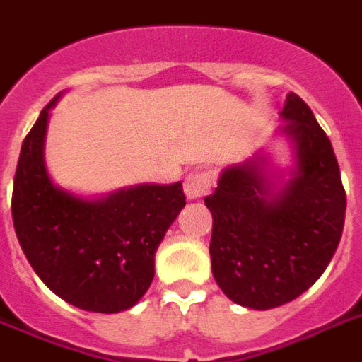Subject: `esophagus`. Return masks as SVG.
<instances>
[{"instance_id": "34e87169", "label": "esophagus", "mask_w": 362, "mask_h": 362, "mask_svg": "<svg viewBox=\"0 0 362 362\" xmlns=\"http://www.w3.org/2000/svg\"><path fill=\"white\" fill-rule=\"evenodd\" d=\"M213 179L205 172H190L185 177V194L188 199H199L211 190Z\"/></svg>"}]
</instances>
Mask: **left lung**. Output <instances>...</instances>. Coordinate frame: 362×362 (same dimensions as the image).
Instances as JSON below:
<instances>
[{
    "label": "left lung",
    "instance_id": "obj_1",
    "mask_svg": "<svg viewBox=\"0 0 362 362\" xmlns=\"http://www.w3.org/2000/svg\"><path fill=\"white\" fill-rule=\"evenodd\" d=\"M281 118L279 133L294 148L291 177L274 181L259 149L223 168L205 198L213 214L214 279L229 300L257 310L303 294L327 268L344 228L346 192L327 134L294 92Z\"/></svg>",
    "mask_w": 362,
    "mask_h": 362
}]
</instances>
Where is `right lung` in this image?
<instances>
[{
  "label": "right lung",
  "mask_w": 362,
  "mask_h": 362,
  "mask_svg": "<svg viewBox=\"0 0 362 362\" xmlns=\"http://www.w3.org/2000/svg\"><path fill=\"white\" fill-rule=\"evenodd\" d=\"M57 98L42 109L20 151L16 237L33 270L59 298L90 313H120L153 281L155 252L187 203L183 183L136 185L98 199L57 187L44 160Z\"/></svg>",
  "instance_id": "1"
}]
</instances>
